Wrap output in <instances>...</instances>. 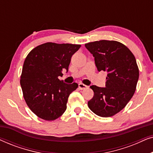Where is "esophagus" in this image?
<instances>
[{
  "label": "esophagus",
  "mask_w": 153,
  "mask_h": 153,
  "mask_svg": "<svg viewBox=\"0 0 153 153\" xmlns=\"http://www.w3.org/2000/svg\"><path fill=\"white\" fill-rule=\"evenodd\" d=\"M79 88L81 90H83V89H85V88H88V86H87L86 85L83 84V83H79Z\"/></svg>",
  "instance_id": "esophagus-1"
}]
</instances>
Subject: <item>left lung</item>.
Segmentation results:
<instances>
[{
    "label": "left lung",
    "instance_id": "left-lung-1",
    "mask_svg": "<svg viewBox=\"0 0 153 153\" xmlns=\"http://www.w3.org/2000/svg\"><path fill=\"white\" fill-rule=\"evenodd\" d=\"M85 47L95 57L97 70L108 73L105 88L91 86L94 95L88 106L99 116H114L135 93L139 76L136 58L126 46L117 41H95L85 44Z\"/></svg>",
    "mask_w": 153,
    "mask_h": 153
}]
</instances>
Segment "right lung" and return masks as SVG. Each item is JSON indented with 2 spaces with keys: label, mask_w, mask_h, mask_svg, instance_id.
I'll return each instance as SVG.
<instances>
[{
  "label": "right lung",
  "mask_w": 153,
  "mask_h": 153,
  "mask_svg": "<svg viewBox=\"0 0 153 153\" xmlns=\"http://www.w3.org/2000/svg\"><path fill=\"white\" fill-rule=\"evenodd\" d=\"M80 45L47 42L31 50L21 75L23 95L29 108L37 117L54 120L67 108L69 96L79 85L60 81L62 70L68 71L71 58Z\"/></svg>",
  "instance_id": "1"
}]
</instances>
